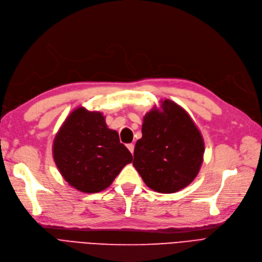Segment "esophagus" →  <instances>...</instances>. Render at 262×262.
<instances>
[{"instance_id": "esophagus-1", "label": "esophagus", "mask_w": 262, "mask_h": 262, "mask_svg": "<svg viewBox=\"0 0 262 262\" xmlns=\"http://www.w3.org/2000/svg\"><path fill=\"white\" fill-rule=\"evenodd\" d=\"M127 147H128V149L130 150V152L133 154V151H134V144H128Z\"/></svg>"}]
</instances>
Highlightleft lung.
<instances>
[{
    "mask_svg": "<svg viewBox=\"0 0 262 262\" xmlns=\"http://www.w3.org/2000/svg\"><path fill=\"white\" fill-rule=\"evenodd\" d=\"M160 103V110L154 107L144 116L133 165L150 189L173 193L192 183L200 171L204 141L183 107L171 100Z\"/></svg>",
    "mask_w": 262,
    "mask_h": 262,
    "instance_id": "obj_1",
    "label": "left lung"
}]
</instances>
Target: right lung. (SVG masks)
Listing matches in <instances>:
<instances>
[{"label":"right lung","instance_id":"right-lung-1","mask_svg":"<svg viewBox=\"0 0 262 262\" xmlns=\"http://www.w3.org/2000/svg\"><path fill=\"white\" fill-rule=\"evenodd\" d=\"M52 155L63 179L86 193L106 189L133 160L117 131L107 128L103 114L85 107L73 111L61 125Z\"/></svg>","mask_w":262,"mask_h":262}]
</instances>
